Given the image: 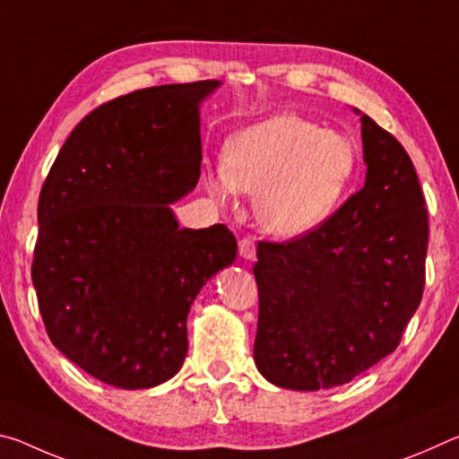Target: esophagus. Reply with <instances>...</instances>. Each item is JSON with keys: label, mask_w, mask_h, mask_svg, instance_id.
I'll list each match as a JSON object with an SVG mask.
<instances>
[{"label": "esophagus", "mask_w": 459, "mask_h": 459, "mask_svg": "<svg viewBox=\"0 0 459 459\" xmlns=\"http://www.w3.org/2000/svg\"><path fill=\"white\" fill-rule=\"evenodd\" d=\"M238 255L245 261H253L255 255H257V248H255V238L253 237H245L238 240Z\"/></svg>", "instance_id": "34e87169"}]
</instances>
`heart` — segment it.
I'll list each match as a JSON object with an SVG mask.
<instances>
[{
    "instance_id": "b5f03b06",
    "label": "heart",
    "mask_w": 459,
    "mask_h": 459,
    "mask_svg": "<svg viewBox=\"0 0 459 459\" xmlns=\"http://www.w3.org/2000/svg\"><path fill=\"white\" fill-rule=\"evenodd\" d=\"M356 169V150L344 135L281 113L230 137L224 166L206 178L214 200L235 192L257 196L255 212L269 235H306L336 211Z\"/></svg>"
}]
</instances>
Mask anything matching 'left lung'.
I'll use <instances>...</instances> for the list:
<instances>
[{
    "label": "left lung",
    "mask_w": 459,
    "mask_h": 459,
    "mask_svg": "<svg viewBox=\"0 0 459 459\" xmlns=\"http://www.w3.org/2000/svg\"><path fill=\"white\" fill-rule=\"evenodd\" d=\"M360 123L362 188L304 237L257 247L253 356L277 386L351 383L399 346L421 304L429 222L413 161L368 115Z\"/></svg>",
    "instance_id": "1"
}]
</instances>
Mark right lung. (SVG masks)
Segmentation results:
<instances>
[{"mask_svg": "<svg viewBox=\"0 0 459 459\" xmlns=\"http://www.w3.org/2000/svg\"><path fill=\"white\" fill-rule=\"evenodd\" d=\"M219 84H161L97 107L42 186L32 281L46 332L107 385L172 378L192 301L237 257L224 224L180 229L168 206L196 188L200 103Z\"/></svg>", "mask_w": 459, "mask_h": 459, "instance_id": "right-lung-1", "label": "right lung"}]
</instances>
